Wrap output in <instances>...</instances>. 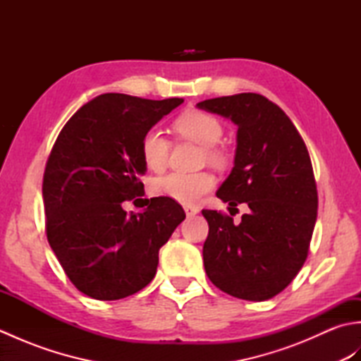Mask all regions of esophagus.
<instances>
[{
    "instance_id": "34e87169",
    "label": "esophagus",
    "mask_w": 361,
    "mask_h": 361,
    "mask_svg": "<svg viewBox=\"0 0 361 361\" xmlns=\"http://www.w3.org/2000/svg\"><path fill=\"white\" fill-rule=\"evenodd\" d=\"M185 212H186L188 217H192V216H197V214H198V208H195V206H192V204H186Z\"/></svg>"
}]
</instances>
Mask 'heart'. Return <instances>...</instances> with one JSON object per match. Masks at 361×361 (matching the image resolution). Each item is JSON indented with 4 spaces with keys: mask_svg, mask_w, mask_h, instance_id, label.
Returning <instances> with one entry per match:
<instances>
[{
    "mask_svg": "<svg viewBox=\"0 0 361 361\" xmlns=\"http://www.w3.org/2000/svg\"><path fill=\"white\" fill-rule=\"evenodd\" d=\"M173 127L180 136L206 147L204 153L209 163L216 166L225 163L224 152L216 147L224 135V127L212 114L200 110H189L176 118ZM169 152H171V144L158 128H150L144 133L141 140V155L144 164L150 171L158 172L166 167ZM214 185H216V178L209 172H172L153 180L152 192L183 204H192L200 200L206 192H209Z\"/></svg>",
    "mask_w": 361,
    "mask_h": 361,
    "instance_id": "1",
    "label": "heart"
}]
</instances>
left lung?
Returning a JSON list of instances; mask_svg holds the SVG:
<instances>
[{
  "label": "left lung",
  "instance_id": "1",
  "mask_svg": "<svg viewBox=\"0 0 361 361\" xmlns=\"http://www.w3.org/2000/svg\"><path fill=\"white\" fill-rule=\"evenodd\" d=\"M197 106L237 126L234 167L217 197L250 208L239 225L221 212L202 211L209 225L206 274L234 298L267 301L295 279L307 259L318 211L307 147L287 114L260 94L208 99Z\"/></svg>",
  "mask_w": 361,
  "mask_h": 361
}]
</instances>
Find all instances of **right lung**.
Returning <instances> with one entry per match:
<instances>
[{
  "mask_svg": "<svg viewBox=\"0 0 361 361\" xmlns=\"http://www.w3.org/2000/svg\"><path fill=\"white\" fill-rule=\"evenodd\" d=\"M183 102L101 94L57 136L43 175L46 235L83 295L114 301L155 278L158 251L186 214L166 197L150 198L137 214L122 203L144 190V133Z\"/></svg>",
  "mask_w": 361,
  "mask_h": 361,
  "instance_id": "add662e5",
  "label": "right lung"
}]
</instances>
